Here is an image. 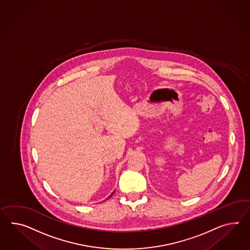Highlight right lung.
Segmentation results:
<instances>
[{
  "instance_id": "add662e5",
  "label": "right lung",
  "mask_w": 250,
  "mask_h": 250,
  "mask_svg": "<svg viewBox=\"0 0 250 250\" xmlns=\"http://www.w3.org/2000/svg\"><path fill=\"white\" fill-rule=\"evenodd\" d=\"M114 194V192H113V193H112V194L110 195L109 197H108V198H110V197H111V196H112V195Z\"/></svg>"
}]
</instances>
